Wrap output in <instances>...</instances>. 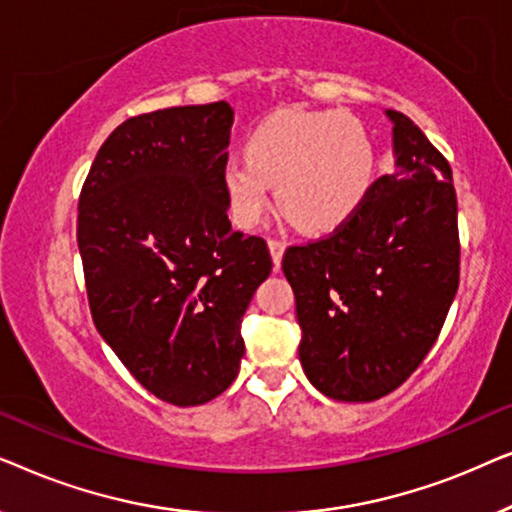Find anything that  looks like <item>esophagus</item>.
<instances>
[{
    "label": "esophagus",
    "instance_id": "34e87169",
    "mask_svg": "<svg viewBox=\"0 0 512 512\" xmlns=\"http://www.w3.org/2000/svg\"><path fill=\"white\" fill-rule=\"evenodd\" d=\"M268 249H270V256H272V263H275V270L282 265V256H284V249L286 244L282 240H270L268 242Z\"/></svg>",
    "mask_w": 512,
    "mask_h": 512
}]
</instances>
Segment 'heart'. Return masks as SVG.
Masks as SVG:
<instances>
[{
	"mask_svg": "<svg viewBox=\"0 0 512 512\" xmlns=\"http://www.w3.org/2000/svg\"><path fill=\"white\" fill-rule=\"evenodd\" d=\"M244 156L226 160L223 193L237 226L254 228L277 205L305 233L345 228L366 205L377 153L359 118L340 111H277L258 123Z\"/></svg>",
	"mask_w": 512,
	"mask_h": 512,
	"instance_id": "1",
	"label": "heart"
}]
</instances>
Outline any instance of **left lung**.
I'll list each match as a JSON object with an SVG mask.
<instances>
[{
	"instance_id": "left-lung-1",
	"label": "left lung",
	"mask_w": 512,
	"mask_h": 512,
	"mask_svg": "<svg viewBox=\"0 0 512 512\" xmlns=\"http://www.w3.org/2000/svg\"><path fill=\"white\" fill-rule=\"evenodd\" d=\"M394 172L345 228L286 249L282 270L303 331L298 356L328 398L368 403L415 373L459 286L457 193L422 130L387 109Z\"/></svg>"
}]
</instances>
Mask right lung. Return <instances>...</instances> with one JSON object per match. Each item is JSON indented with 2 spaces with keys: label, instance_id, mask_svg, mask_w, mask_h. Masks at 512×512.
<instances>
[{
  "label": "right lung",
  "instance_id": "right-lung-1",
  "mask_svg": "<svg viewBox=\"0 0 512 512\" xmlns=\"http://www.w3.org/2000/svg\"><path fill=\"white\" fill-rule=\"evenodd\" d=\"M230 125L228 102L128 118L97 151L79 198L95 328L144 389L179 408L233 384L242 317L272 270L265 240L230 226Z\"/></svg>",
  "mask_w": 512,
  "mask_h": 512
}]
</instances>
